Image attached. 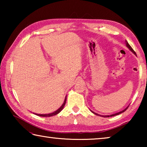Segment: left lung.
Returning a JSON list of instances; mask_svg holds the SVG:
<instances>
[{"label":"left lung","mask_w":147,"mask_h":147,"mask_svg":"<svg viewBox=\"0 0 147 147\" xmlns=\"http://www.w3.org/2000/svg\"><path fill=\"white\" fill-rule=\"evenodd\" d=\"M126 47H128V48L130 50V51L132 52V53L134 54H136V53H135V51H134L133 50V49L131 48V47H130V45L128 44V43L127 42V41H126ZM128 108V106L127 107V108H125L124 109H123V111H119V112H118V113H114V114H112V115H99V114H98V113H94V111H91V112L92 113H93L94 114H95V115H99V116H100V117H113V116H115V115H119V114H120V113H123L124 111H125L126 110V109H127Z\"/></svg>","instance_id":"obj_1"}]
</instances>
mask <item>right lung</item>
<instances>
[{
  "instance_id": "1",
  "label": "right lung",
  "mask_w": 147,
  "mask_h": 147,
  "mask_svg": "<svg viewBox=\"0 0 147 147\" xmlns=\"http://www.w3.org/2000/svg\"><path fill=\"white\" fill-rule=\"evenodd\" d=\"M66 99H67V96H65V100H64V102H63V104H62V105L61 106L60 108L57 109L56 111H54V112H53V113H48V114H38V113H34V114H36V115H38V116H40V117H51V116L56 115H57V114L60 112V111L62 110V109H63V107H64V106H65V103H66Z\"/></svg>"
}]
</instances>
